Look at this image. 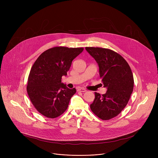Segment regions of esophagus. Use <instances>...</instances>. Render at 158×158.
Here are the masks:
<instances>
[{"instance_id":"34e87169","label":"esophagus","mask_w":158,"mask_h":158,"mask_svg":"<svg viewBox=\"0 0 158 158\" xmlns=\"http://www.w3.org/2000/svg\"><path fill=\"white\" fill-rule=\"evenodd\" d=\"M77 91H79V92H82V93H84V92H86L87 91H86V90H85V89H84V88H79V89H77Z\"/></svg>"}]
</instances>
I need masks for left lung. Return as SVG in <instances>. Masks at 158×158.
<instances>
[{
	"label": "left lung",
	"instance_id": "left-lung-1",
	"mask_svg": "<svg viewBox=\"0 0 158 158\" xmlns=\"http://www.w3.org/2000/svg\"><path fill=\"white\" fill-rule=\"evenodd\" d=\"M85 50L97 62L99 75L106 94L95 93V99L90 105L91 110L102 120L117 116L126 106L133 91L134 78L126 60L110 49L85 48Z\"/></svg>",
	"mask_w": 158,
	"mask_h": 158
}]
</instances>
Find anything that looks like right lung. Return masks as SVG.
<instances>
[{"label": "right lung", "mask_w": 158, "mask_h": 158, "mask_svg": "<svg viewBox=\"0 0 158 158\" xmlns=\"http://www.w3.org/2000/svg\"><path fill=\"white\" fill-rule=\"evenodd\" d=\"M84 48L55 47L42 53L31 69L27 91L35 108L41 114L56 118L66 110L76 89L61 82L73 60Z\"/></svg>", "instance_id": "right-lung-1"}]
</instances>
